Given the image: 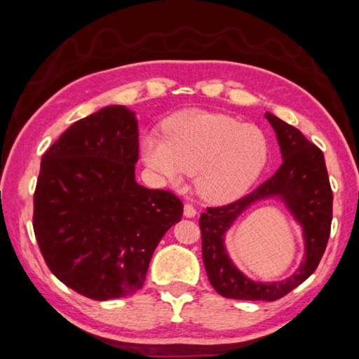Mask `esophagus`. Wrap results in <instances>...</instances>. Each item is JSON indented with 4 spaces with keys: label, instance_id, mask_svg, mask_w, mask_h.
<instances>
[{
    "label": "esophagus",
    "instance_id": "1",
    "mask_svg": "<svg viewBox=\"0 0 359 359\" xmlns=\"http://www.w3.org/2000/svg\"><path fill=\"white\" fill-rule=\"evenodd\" d=\"M184 215H185V217H194L196 215H198V210H196V207L191 205V203H185Z\"/></svg>",
    "mask_w": 359,
    "mask_h": 359
}]
</instances>
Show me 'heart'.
Returning <instances> with one entry per match:
<instances>
[{
  "label": "heart",
  "mask_w": 359,
  "mask_h": 359,
  "mask_svg": "<svg viewBox=\"0 0 359 359\" xmlns=\"http://www.w3.org/2000/svg\"><path fill=\"white\" fill-rule=\"evenodd\" d=\"M165 130L166 137L147 133L143 138L144 163L174 185L196 174V189L210 202L240 198L268 161L264 133L233 116L187 110L168 119Z\"/></svg>",
  "instance_id": "b5f03b06"
}]
</instances>
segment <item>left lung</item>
<instances>
[{
    "mask_svg": "<svg viewBox=\"0 0 359 359\" xmlns=\"http://www.w3.org/2000/svg\"><path fill=\"white\" fill-rule=\"evenodd\" d=\"M276 130L283 163L254 191L222 207H208L201 215L202 259L210 283L222 297L273 302L286 296L311 276L324 255L333 216V193L324 154L299 129L266 111ZM268 197H280L304 227L306 259L290 279L276 284H255L238 271L223 248V235L245 208Z\"/></svg>",
    "mask_w": 359,
    "mask_h": 359,
    "instance_id": "1",
    "label": "left lung"
}]
</instances>
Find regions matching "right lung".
Segmentation results:
<instances>
[{"label":"right lung","mask_w":359,"mask_h":359,"mask_svg":"<svg viewBox=\"0 0 359 359\" xmlns=\"http://www.w3.org/2000/svg\"><path fill=\"white\" fill-rule=\"evenodd\" d=\"M138 124L109 105L69 126L41 157L32 226L55 277L93 300L132 296L184 203L135 182Z\"/></svg>","instance_id":"add662e5"}]
</instances>
